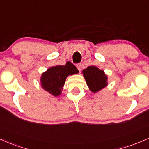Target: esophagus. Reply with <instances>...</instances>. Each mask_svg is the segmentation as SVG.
<instances>
[{"label":"esophagus","instance_id":"1","mask_svg":"<svg viewBox=\"0 0 149 149\" xmlns=\"http://www.w3.org/2000/svg\"><path fill=\"white\" fill-rule=\"evenodd\" d=\"M76 67H77V68L78 69V70H79V72L81 71V65L80 63H78V64H77L76 65Z\"/></svg>","mask_w":149,"mask_h":149}]
</instances>
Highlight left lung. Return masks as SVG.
Here are the masks:
<instances>
[{"label": "left lung", "instance_id": "1", "mask_svg": "<svg viewBox=\"0 0 149 149\" xmlns=\"http://www.w3.org/2000/svg\"><path fill=\"white\" fill-rule=\"evenodd\" d=\"M83 75L87 86L92 92H99L107 85V76L103 70L95 66H89L83 70Z\"/></svg>", "mask_w": 149, "mask_h": 149}]
</instances>
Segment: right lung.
<instances>
[{"label": "right lung", "mask_w": 149, "mask_h": 149, "mask_svg": "<svg viewBox=\"0 0 149 149\" xmlns=\"http://www.w3.org/2000/svg\"><path fill=\"white\" fill-rule=\"evenodd\" d=\"M78 70L70 62L65 65L51 67L41 76V86L45 91L55 97L60 95L62 87L68 75L77 74Z\"/></svg>", "instance_id": "1"}]
</instances>
